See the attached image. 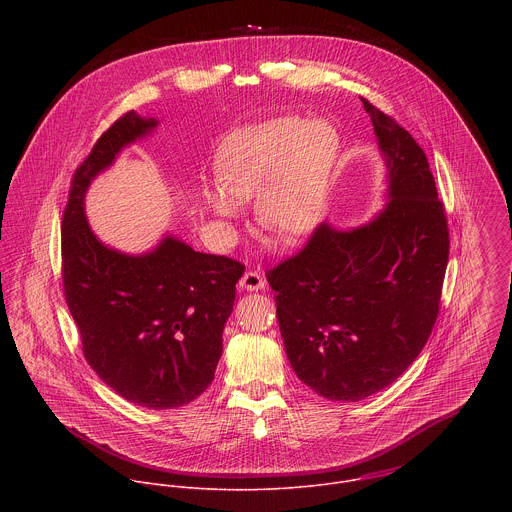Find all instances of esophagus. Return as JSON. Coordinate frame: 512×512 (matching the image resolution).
<instances>
[{
	"label": "esophagus",
	"mask_w": 512,
	"mask_h": 512,
	"mask_svg": "<svg viewBox=\"0 0 512 512\" xmlns=\"http://www.w3.org/2000/svg\"><path fill=\"white\" fill-rule=\"evenodd\" d=\"M240 286L246 290V292H258L264 288V278L258 274V272H246L242 278H240Z\"/></svg>",
	"instance_id": "obj_1"
}]
</instances>
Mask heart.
<instances>
[{
  "label": "heart",
  "mask_w": 512,
  "mask_h": 512,
  "mask_svg": "<svg viewBox=\"0 0 512 512\" xmlns=\"http://www.w3.org/2000/svg\"><path fill=\"white\" fill-rule=\"evenodd\" d=\"M341 140L321 118H280L244 128L224 140L217 157L219 185L205 193L220 219L240 217L254 197L262 226L299 240L325 217Z\"/></svg>",
  "instance_id": "heart-1"
}]
</instances>
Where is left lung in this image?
<instances>
[{
  "label": "left lung",
  "mask_w": 512,
  "mask_h": 512,
  "mask_svg": "<svg viewBox=\"0 0 512 512\" xmlns=\"http://www.w3.org/2000/svg\"><path fill=\"white\" fill-rule=\"evenodd\" d=\"M386 165V203L349 230L323 222L268 272L297 378L327 400L359 402L420 355L439 311L449 232L428 157L363 98Z\"/></svg>",
  "instance_id": "left-lung-1"
}]
</instances>
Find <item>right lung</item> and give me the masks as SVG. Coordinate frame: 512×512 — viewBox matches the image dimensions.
<instances>
[{
    "label": "right lung",
    "instance_id": "1",
    "mask_svg": "<svg viewBox=\"0 0 512 512\" xmlns=\"http://www.w3.org/2000/svg\"><path fill=\"white\" fill-rule=\"evenodd\" d=\"M155 128V118L124 114L76 169L63 217V286L88 365L128 402L169 410L213 382L244 266L171 234L144 254H126L92 232L84 215L90 183Z\"/></svg>",
    "mask_w": 512,
    "mask_h": 512
}]
</instances>
